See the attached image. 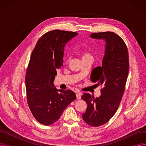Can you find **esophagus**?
Here are the masks:
<instances>
[{
  "label": "esophagus",
  "instance_id": "esophagus-1",
  "mask_svg": "<svg viewBox=\"0 0 146 146\" xmlns=\"http://www.w3.org/2000/svg\"><path fill=\"white\" fill-rule=\"evenodd\" d=\"M81 96H82V93L78 92L77 94H76V98H77L78 99H80Z\"/></svg>",
  "mask_w": 146,
  "mask_h": 146
}]
</instances>
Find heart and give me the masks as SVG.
<instances>
[{"instance_id": "b5f03b06", "label": "heart", "mask_w": 146, "mask_h": 146, "mask_svg": "<svg viewBox=\"0 0 146 146\" xmlns=\"http://www.w3.org/2000/svg\"><path fill=\"white\" fill-rule=\"evenodd\" d=\"M90 56V55H89V54H87V53H85V54H84L83 55V57H86V56Z\"/></svg>"}]
</instances>
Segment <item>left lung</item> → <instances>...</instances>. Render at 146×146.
<instances>
[{"label":"left lung","mask_w":146,"mask_h":146,"mask_svg":"<svg viewBox=\"0 0 146 146\" xmlns=\"http://www.w3.org/2000/svg\"><path fill=\"white\" fill-rule=\"evenodd\" d=\"M93 39L105 42L102 66L93 69L90 79L103 86L101 95L95 98L86 93L82 96L88 104L82 118L86 124L99 127L106 123L116 112L125 90L129 70L127 46L122 38L113 32L93 33Z\"/></svg>","instance_id":"8db88e82"}]
</instances>
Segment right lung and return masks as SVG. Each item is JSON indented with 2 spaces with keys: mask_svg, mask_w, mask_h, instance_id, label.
<instances>
[{
  "mask_svg": "<svg viewBox=\"0 0 146 146\" xmlns=\"http://www.w3.org/2000/svg\"><path fill=\"white\" fill-rule=\"evenodd\" d=\"M78 33L56 29L38 40L28 64L26 77L28 104L34 118L48 125L56 122L76 96L70 90L57 89L53 82L63 66L66 44Z\"/></svg>",
  "mask_w": 146,
  "mask_h": 146,
  "instance_id": "right-lung-1",
  "label": "right lung"
}]
</instances>
